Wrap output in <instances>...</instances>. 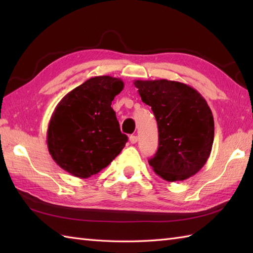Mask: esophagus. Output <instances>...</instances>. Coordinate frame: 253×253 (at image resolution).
<instances>
[{"instance_id":"34e87169","label":"esophagus","mask_w":253,"mask_h":253,"mask_svg":"<svg viewBox=\"0 0 253 253\" xmlns=\"http://www.w3.org/2000/svg\"><path fill=\"white\" fill-rule=\"evenodd\" d=\"M129 141H130V143H137V141H138V137L136 136V135H131L130 137H129Z\"/></svg>"}]
</instances>
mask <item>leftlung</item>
<instances>
[{"label": "left lung", "instance_id": "obj_1", "mask_svg": "<svg viewBox=\"0 0 253 253\" xmlns=\"http://www.w3.org/2000/svg\"><path fill=\"white\" fill-rule=\"evenodd\" d=\"M133 84L158 122L159 149L149 160L155 174L180 181L198 173L214 140V120L207 101L190 85L173 80H135Z\"/></svg>", "mask_w": 253, "mask_h": 253}]
</instances>
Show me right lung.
<instances>
[{
    "instance_id": "1",
    "label": "right lung",
    "mask_w": 253,
    "mask_h": 253,
    "mask_svg": "<svg viewBox=\"0 0 253 253\" xmlns=\"http://www.w3.org/2000/svg\"><path fill=\"white\" fill-rule=\"evenodd\" d=\"M124 89L120 78L96 76L58 102L47 127V149L55 163L79 178L105 169L128 140L112 101Z\"/></svg>"
}]
</instances>
